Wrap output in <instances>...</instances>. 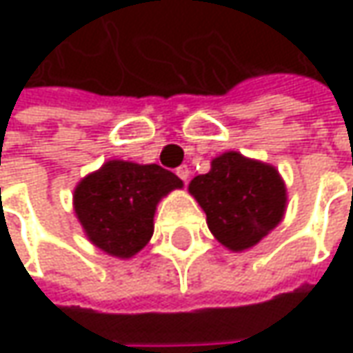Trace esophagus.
<instances>
[{"instance_id": "1", "label": "esophagus", "mask_w": 353, "mask_h": 353, "mask_svg": "<svg viewBox=\"0 0 353 353\" xmlns=\"http://www.w3.org/2000/svg\"><path fill=\"white\" fill-rule=\"evenodd\" d=\"M176 174H179V179H183L184 183H186V181L190 179V169H188L186 165H183V167L176 169Z\"/></svg>"}]
</instances>
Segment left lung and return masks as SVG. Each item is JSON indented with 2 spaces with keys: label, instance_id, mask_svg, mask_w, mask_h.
<instances>
[{
  "label": "left lung",
  "instance_id": "obj_1",
  "mask_svg": "<svg viewBox=\"0 0 353 353\" xmlns=\"http://www.w3.org/2000/svg\"><path fill=\"white\" fill-rule=\"evenodd\" d=\"M206 214L212 236L230 251H245L275 230L287 210V186L279 170L237 151L214 157L210 170L188 184Z\"/></svg>",
  "mask_w": 353,
  "mask_h": 353
}]
</instances>
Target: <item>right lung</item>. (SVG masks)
Listing matches in <instances>:
<instances>
[{
    "instance_id": "right-lung-1",
    "label": "right lung",
    "mask_w": 353,
    "mask_h": 353,
    "mask_svg": "<svg viewBox=\"0 0 353 353\" xmlns=\"http://www.w3.org/2000/svg\"><path fill=\"white\" fill-rule=\"evenodd\" d=\"M176 188L183 181L159 165L112 159L76 184L72 204L88 241L129 259L149 243L157 204Z\"/></svg>"
}]
</instances>
